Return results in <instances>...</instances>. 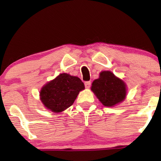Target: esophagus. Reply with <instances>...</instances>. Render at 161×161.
Listing matches in <instances>:
<instances>
[{
	"label": "esophagus",
	"instance_id": "esophagus-1",
	"mask_svg": "<svg viewBox=\"0 0 161 161\" xmlns=\"http://www.w3.org/2000/svg\"><path fill=\"white\" fill-rule=\"evenodd\" d=\"M85 87L86 88V89H89L90 86H91V82L90 81H86V82H85Z\"/></svg>",
	"mask_w": 161,
	"mask_h": 161
}]
</instances>
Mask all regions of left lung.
<instances>
[{"mask_svg":"<svg viewBox=\"0 0 161 161\" xmlns=\"http://www.w3.org/2000/svg\"><path fill=\"white\" fill-rule=\"evenodd\" d=\"M91 90L106 107L115 106L127 96L126 83L111 71L101 72L99 78L92 82Z\"/></svg>","mask_w":161,"mask_h":161,"instance_id":"left-lung-1","label":"left lung"}]
</instances>
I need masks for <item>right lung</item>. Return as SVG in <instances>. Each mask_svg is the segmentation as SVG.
<instances>
[{"label":"right lung","mask_w":161,"mask_h":161,"mask_svg":"<svg viewBox=\"0 0 161 161\" xmlns=\"http://www.w3.org/2000/svg\"><path fill=\"white\" fill-rule=\"evenodd\" d=\"M84 89V84L78 77L61 73L43 86L39 97L46 108L60 113L71 106L79 92Z\"/></svg>","instance_id":"right-lung-1"}]
</instances>
